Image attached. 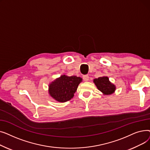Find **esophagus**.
<instances>
[{
  "label": "esophagus",
  "mask_w": 150,
  "mask_h": 150,
  "mask_svg": "<svg viewBox=\"0 0 150 150\" xmlns=\"http://www.w3.org/2000/svg\"><path fill=\"white\" fill-rule=\"evenodd\" d=\"M83 80H84V81H89V77L88 75H85L83 76Z\"/></svg>",
  "instance_id": "obj_1"
}]
</instances>
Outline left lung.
<instances>
[{"label": "left lung", "instance_id": "left-lung-1", "mask_svg": "<svg viewBox=\"0 0 150 150\" xmlns=\"http://www.w3.org/2000/svg\"><path fill=\"white\" fill-rule=\"evenodd\" d=\"M97 88L104 95H111L115 91V86L109 81L108 76H102L93 80Z\"/></svg>", "mask_w": 150, "mask_h": 150}]
</instances>
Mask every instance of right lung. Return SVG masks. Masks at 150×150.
<instances>
[{
	"mask_svg": "<svg viewBox=\"0 0 150 150\" xmlns=\"http://www.w3.org/2000/svg\"><path fill=\"white\" fill-rule=\"evenodd\" d=\"M81 81L80 77L62 75L49 84V93L54 100L64 103L73 98Z\"/></svg>",
	"mask_w": 150,
	"mask_h": 150,
	"instance_id": "right-lung-1",
	"label": "right lung"
}]
</instances>
